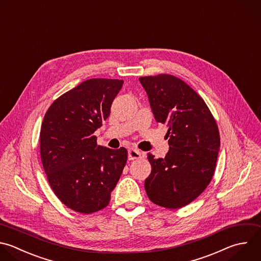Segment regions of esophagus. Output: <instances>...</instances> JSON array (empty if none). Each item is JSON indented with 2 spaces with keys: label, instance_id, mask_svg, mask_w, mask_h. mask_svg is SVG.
<instances>
[{
  "label": "esophagus",
  "instance_id": "1",
  "mask_svg": "<svg viewBox=\"0 0 261 261\" xmlns=\"http://www.w3.org/2000/svg\"><path fill=\"white\" fill-rule=\"evenodd\" d=\"M142 157V153L137 150V149H129L128 150V159L134 160V159H139Z\"/></svg>",
  "mask_w": 261,
  "mask_h": 261
}]
</instances>
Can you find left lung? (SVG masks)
<instances>
[{"mask_svg": "<svg viewBox=\"0 0 261 261\" xmlns=\"http://www.w3.org/2000/svg\"><path fill=\"white\" fill-rule=\"evenodd\" d=\"M139 80L156 121L168 126L165 157L148 154L152 170L145 190L153 203L177 209L209 185L220 146L218 127L204 100L178 77L158 74Z\"/></svg>", "mask_w": 261, "mask_h": 261, "instance_id": "left-lung-1", "label": "left lung"}]
</instances>
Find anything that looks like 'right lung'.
<instances>
[{
  "label": "right lung",
  "instance_id": "add662e5",
  "mask_svg": "<svg viewBox=\"0 0 261 261\" xmlns=\"http://www.w3.org/2000/svg\"><path fill=\"white\" fill-rule=\"evenodd\" d=\"M122 85L121 80H88L56 99L45 114L40 134L44 170L58 199L76 212L105 208L125 166V148H103L94 136Z\"/></svg>",
  "mask_w": 261,
  "mask_h": 261
}]
</instances>
